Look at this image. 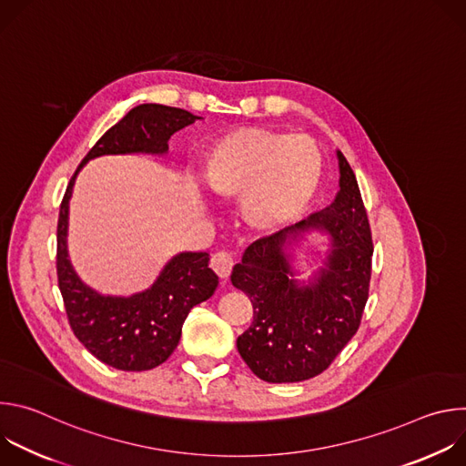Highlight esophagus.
<instances>
[{"mask_svg": "<svg viewBox=\"0 0 466 466\" xmlns=\"http://www.w3.org/2000/svg\"><path fill=\"white\" fill-rule=\"evenodd\" d=\"M210 268L216 271V275L219 279H228L230 277V271L234 268V259L228 252H216L210 259Z\"/></svg>", "mask_w": 466, "mask_h": 466, "instance_id": "34e87169", "label": "esophagus"}]
</instances>
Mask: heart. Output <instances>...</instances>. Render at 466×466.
<instances>
[{"label": "heart", "mask_w": 466, "mask_h": 466, "mask_svg": "<svg viewBox=\"0 0 466 466\" xmlns=\"http://www.w3.org/2000/svg\"><path fill=\"white\" fill-rule=\"evenodd\" d=\"M201 169L216 197L241 198V218L252 230L277 232L299 221L313 203L322 157L306 135L239 127L210 142Z\"/></svg>", "instance_id": "heart-1"}]
</instances>
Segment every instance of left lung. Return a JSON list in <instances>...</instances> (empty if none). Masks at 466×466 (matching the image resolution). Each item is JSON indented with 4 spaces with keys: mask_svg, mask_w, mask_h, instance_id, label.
I'll use <instances>...</instances> for the list:
<instances>
[{
    "mask_svg": "<svg viewBox=\"0 0 466 466\" xmlns=\"http://www.w3.org/2000/svg\"><path fill=\"white\" fill-rule=\"evenodd\" d=\"M339 157V193L328 208L250 243L234 265L232 284L252 304V322L238 338V352L263 381L293 383L326 370L360 328L369 299L372 236L356 175ZM308 228L328 231L327 268L309 287L291 275L283 245Z\"/></svg>",
    "mask_w": 466,
    "mask_h": 466,
    "instance_id": "1",
    "label": "left lung"
}]
</instances>
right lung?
<instances>
[{
  "label": "right lung",
  "mask_w": 466,
  "mask_h": 466,
  "mask_svg": "<svg viewBox=\"0 0 466 466\" xmlns=\"http://www.w3.org/2000/svg\"><path fill=\"white\" fill-rule=\"evenodd\" d=\"M201 119L166 105H138L110 127L74 173L60 203L56 225V277L66 315L76 338L99 361L119 370H151L177 349L189 309L210 299L219 284L208 268V252H182L160 273L151 289L121 297H103L76 275L66 250L68 203L79 169L101 155L166 153L173 132Z\"/></svg>",
  "instance_id": "obj_1"
}]
</instances>
